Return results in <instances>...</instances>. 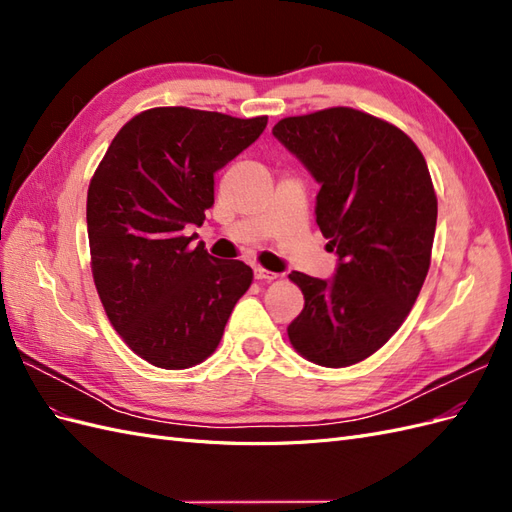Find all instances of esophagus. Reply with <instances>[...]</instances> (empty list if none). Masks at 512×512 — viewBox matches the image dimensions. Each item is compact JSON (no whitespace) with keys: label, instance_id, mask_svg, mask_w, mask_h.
I'll return each mask as SVG.
<instances>
[{"label":"esophagus","instance_id":"esophagus-1","mask_svg":"<svg viewBox=\"0 0 512 512\" xmlns=\"http://www.w3.org/2000/svg\"><path fill=\"white\" fill-rule=\"evenodd\" d=\"M254 277H256V280H260V282H273V280H277V277H280V275L269 271V269L256 267V269H254Z\"/></svg>","mask_w":512,"mask_h":512}]
</instances>
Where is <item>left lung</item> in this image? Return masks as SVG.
<instances>
[{
  "mask_svg": "<svg viewBox=\"0 0 512 512\" xmlns=\"http://www.w3.org/2000/svg\"><path fill=\"white\" fill-rule=\"evenodd\" d=\"M273 134L322 185L316 222L339 256L329 282L288 275L305 299L290 344L322 367L354 365L395 335L427 277L438 220L427 162L404 130L350 106L284 117Z\"/></svg>",
  "mask_w": 512,
  "mask_h": 512,
  "instance_id": "1",
  "label": "left lung"
}]
</instances>
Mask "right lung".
Segmentation results:
<instances>
[{
  "instance_id": "1",
  "label": "right lung",
  "mask_w": 512,
  "mask_h": 512,
  "mask_svg": "<svg viewBox=\"0 0 512 512\" xmlns=\"http://www.w3.org/2000/svg\"><path fill=\"white\" fill-rule=\"evenodd\" d=\"M267 128L188 106L134 115L113 138L87 190L91 273L128 348L162 369H188L220 346L232 307L252 286L241 260L190 247L185 228L213 205L215 170Z\"/></svg>"
}]
</instances>
